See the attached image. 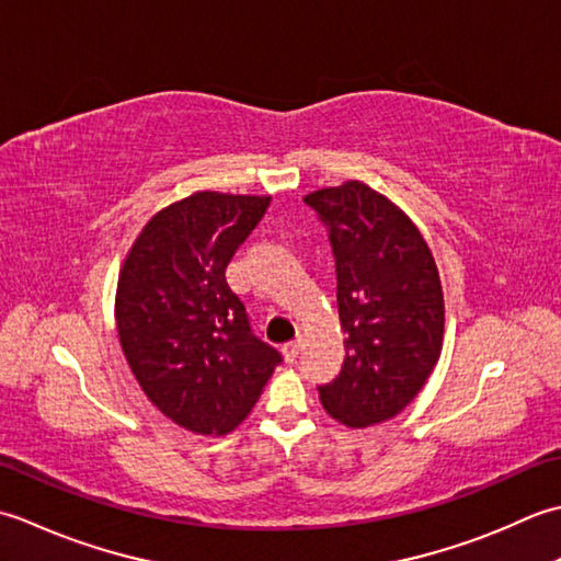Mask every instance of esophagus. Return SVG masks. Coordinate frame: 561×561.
Here are the masks:
<instances>
[{
    "mask_svg": "<svg viewBox=\"0 0 561 561\" xmlns=\"http://www.w3.org/2000/svg\"><path fill=\"white\" fill-rule=\"evenodd\" d=\"M302 344H305V341H302V336H297V339H293L290 341V344H285V348H283V353H285V358H288L290 363L297 358V356H300V351H302Z\"/></svg>",
    "mask_w": 561,
    "mask_h": 561,
    "instance_id": "34e87169",
    "label": "esophagus"
}]
</instances>
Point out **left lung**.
Here are the masks:
<instances>
[{
    "label": "left lung",
    "instance_id": "left-lung-1",
    "mask_svg": "<svg viewBox=\"0 0 561 561\" xmlns=\"http://www.w3.org/2000/svg\"><path fill=\"white\" fill-rule=\"evenodd\" d=\"M329 227L346 358L319 387L331 419L368 428L411 404L443 348L445 302L436 259L411 217L363 181L305 196Z\"/></svg>",
    "mask_w": 561,
    "mask_h": 561
}]
</instances>
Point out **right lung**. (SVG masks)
<instances>
[{
	"instance_id": "right-lung-1",
	"label": "right lung",
	"mask_w": 561,
	"mask_h": 561,
	"mask_svg": "<svg viewBox=\"0 0 561 561\" xmlns=\"http://www.w3.org/2000/svg\"><path fill=\"white\" fill-rule=\"evenodd\" d=\"M271 196L196 191L150 217L118 273L116 329L137 385L201 436L234 431L280 363L225 280Z\"/></svg>"
}]
</instances>
